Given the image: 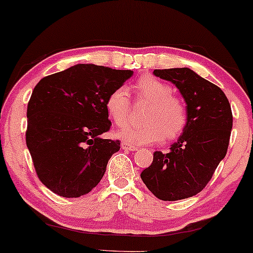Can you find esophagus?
Here are the masks:
<instances>
[{"label":"esophagus","instance_id":"esophagus-1","mask_svg":"<svg viewBox=\"0 0 253 253\" xmlns=\"http://www.w3.org/2000/svg\"><path fill=\"white\" fill-rule=\"evenodd\" d=\"M121 146H122V149H123V150H129V151H133V150H136V149H137V148H135V146H132L131 144H129V143H126V142L122 143Z\"/></svg>","mask_w":253,"mask_h":253}]
</instances>
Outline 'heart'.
<instances>
[{
	"mask_svg": "<svg viewBox=\"0 0 253 253\" xmlns=\"http://www.w3.org/2000/svg\"><path fill=\"white\" fill-rule=\"evenodd\" d=\"M132 92L137 102L150 103L144 115V126H126L116 136L132 145H151L161 141H173L182 135L188 124V111L173 89L154 76H144L133 84ZM105 110L117 126L129 121L131 103L129 91L118 86L105 99Z\"/></svg>",
	"mask_w": 253,
	"mask_h": 253,
	"instance_id": "1",
	"label": "heart"
}]
</instances>
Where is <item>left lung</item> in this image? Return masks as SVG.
<instances>
[{
	"mask_svg": "<svg viewBox=\"0 0 253 253\" xmlns=\"http://www.w3.org/2000/svg\"><path fill=\"white\" fill-rule=\"evenodd\" d=\"M155 76L176 85L188 111V124L170 151L154 152L142 171L146 188L162 201H179L201 192L225 157L232 112L225 93L189 68L156 69Z\"/></svg>",
	"mask_w": 253,
	"mask_h": 253,
	"instance_id": "8db88e82",
	"label": "left lung"
}]
</instances>
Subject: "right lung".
<instances>
[{"instance_id": "add662e5", "label": "right lung", "mask_w": 253, "mask_h": 253, "mask_svg": "<svg viewBox=\"0 0 253 253\" xmlns=\"http://www.w3.org/2000/svg\"><path fill=\"white\" fill-rule=\"evenodd\" d=\"M133 75L95 64H76L44 77L28 103L27 146L36 173L65 198L86 195L101 182L120 141L102 138L111 122L105 99Z\"/></svg>"}]
</instances>
